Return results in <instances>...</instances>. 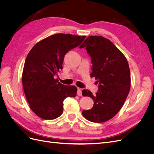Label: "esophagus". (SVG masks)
Segmentation results:
<instances>
[{"mask_svg":"<svg viewBox=\"0 0 154 154\" xmlns=\"http://www.w3.org/2000/svg\"><path fill=\"white\" fill-rule=\"evenodd\" d=\"M77 95H78V96H82V90L80 89V88H78V91H77Z\"/></svg>","mask_w":154,"mask_h":154,"instance_id":"esophagus-1","label":"esophagus"}]
</instances>
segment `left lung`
<instances>
[{"label":"left lung","instance_id":"8db88e82","mask_svg":"<svg viewBox=\"0 0 154 154\" xmlns=\"http://www.w3.org/2000/svg\"><path fill=\"white\" fill-rule=\"evenodd\" d=\"M85 48L91 57L92 77L98 83L93 96L83 90V96L94 101L91 109L83 110V117L91 122L103 123L112 118L122 109L130 88V72L124 54L109 39L101 36L87 37L80 48Z\"/></svg>","mask_w":154,"mask_h":154}]
</instances>
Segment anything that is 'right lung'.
Wrapping results in <instances>:
<instances>
[{
	"mask_svg": "<svg viewBox=\"0 0 154 154\" xmlns=\"http://www.w3.org/2000/svg\"><path fill=\"white\" fill-rule=\"evenodd\" d=\"M85 36L58 33L34 45L27 54L22 72V85L30 109L44 119H54L62 114L63 101L75 97L77 88L65 85L54 76L60 69L65 55L80 45Z\"/></svg>",
	"mask_w": 154,
	"mask_h": 154,
	"instance_id": "right-lung-1",
	"label": "right lung"
}]
</instances>
